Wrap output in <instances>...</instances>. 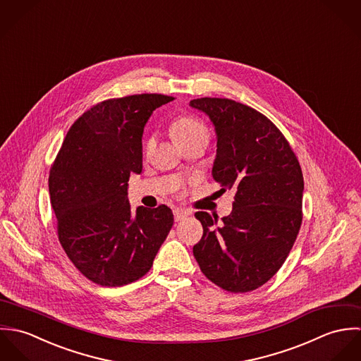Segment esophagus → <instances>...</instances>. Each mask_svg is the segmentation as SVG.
Returning a JSON list of instances; mask_svg holds the SVG:
<instances>
[{
  "label": "esophagus",
  "instance_id": "obj_1",
  "mask_svg": "<svg viewBox=\"0 0 361 361\" xmlns=\"http://www.w3.org/2000/svg\"><path fill=\"white\" fill-rule=\"evenodd\" d=\"M188 215H189V212L185 211V209H182V208H176V209L173 211V216H175V221H176V222L185 219Z\"/></svg>",
  "mask_w": 361,
  "mask_h": 361
}]
</instances>
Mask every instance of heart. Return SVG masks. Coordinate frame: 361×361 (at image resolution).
Instances as JSON below:
<instances>
[{"label": "heart", "mask_w": 361, "mask_h": 361, "mask_svg": "<svg viewBox=\"0 0 361 361\" xmlns=\"http://www.w3.org/2000/svg\"><path fill=\"white\" fill-rule=\"evenodd\" d=\"M171 132L176 145L192 142V140H203L207 143V139H208L206 126L199 119L192 116H179L178 119H175L172 122ZM153 143H154V139L149 137L145 143L146 149H150Z\"/></svg>", "instance_id": "heart-1"}]
</instances>
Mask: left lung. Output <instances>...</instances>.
I'll use <instances>...</instances> for the list:
<instances>
[{"label":"left lung","mask_w":361,"mask_h":361,"mask_svg":"<svg viewBox=\"0 0 361 361\" xmlns=\"http://www.w3.org/2000/svg\"><path fill=\"white\" fill-rule=\"evenodd\" d=\"M207 115L216 137L212 178L235 189L232 212L199 211L203 238L193 255L200 269L228 292H250L269 281L288 257L302 225L303 173L278 128L256 109L229 99L189 104Z\"/></svg>","instance_id":"left-lung-1"}]
</instances>
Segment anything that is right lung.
I'll return each mask as SVG.
<instances>
[{
    "mask_svg": "<svg viewBox=\"0 0 361 361\" xmlns=\"http://www.w3.org/2000/svg\"><path fill=\"white\" fill-rule=\"evenodd\" d=\"M162 94L106 100L69 129L49 178L58 238L69 259L90 281L115 288L142 278L172 225L171 208L128 199L130 173L143 169V130Z\"/></svg>",
    "mask_w": 361,
    "mask_h": 361,
    "instance_id": "1",
    "label": "right lung"
}]
</instances>
